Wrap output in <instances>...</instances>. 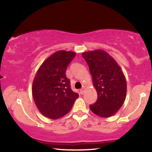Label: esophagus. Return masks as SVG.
<instances>
[{
    "label": "esophagus",
    "instance_id": "obj_1",
    "mask_svg": "<svg viewBox=\"0 0 152 152\" xmlns=\"http://www.w3.org/2000/svg\"><path fill=\"white\" fill-rule=\"evenodd\" d=\"M85 90H86V89H85L84 87H83L82 88H81V89H80V93H81V94H84Z\"/></svg>",
    "mask_w": 152,
    "mask_h": 152
}]
</instances>
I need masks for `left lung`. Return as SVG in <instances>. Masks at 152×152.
Listing matches in <instances>:
<instances>
[{
    "instance_id": "obj_1",
    "label": "left lung",
    "mask_w": 152,
    "mask_h": 152,
    "mask_svg": "<svg viewBox=\"0 0 152 152\" xmlns=\"http://www.w3.org/2000/svg\"><path fill=\"white\" fill-rule=\"evenodd\" d=\"M82 55L97 93V101L90 105V109L99 117H111L125 100L126 82L123 72L115 60L102 50L85 52Z\"/></svg>"
}]
</instances>
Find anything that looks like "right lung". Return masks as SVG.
Returning a JSON list of instances; mask_svg holds the SVG:
<instances>
[{
    "instance_id": "right-lung-1",
    "label": "right lung",
    "mask_w": 152,
    "mask_h": 152,
    "mask_svg": "<svg viewBox=\"0 0 152 152\" xmlns=\"http://www.w3.org/2000/svg\"><path fill=\"white\" fill-rule=\"evenodd\" d=\"M74 52L59 50L50 56L37 70L32 93L41 113L50 119H58L72 109L79 95L70 88L66 71L75 57Z\"/></svg>"
}]
</instances>
